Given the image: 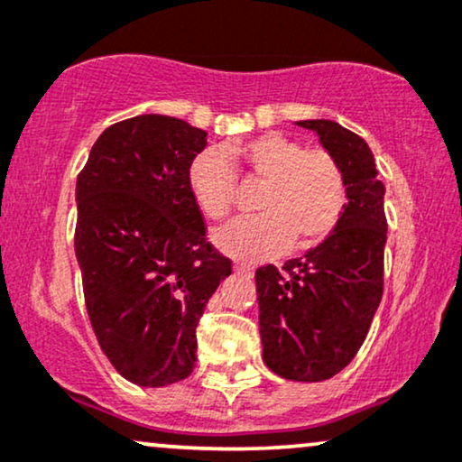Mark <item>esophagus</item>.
<instances>
[{
  "mask_svg": "<svg viewBox=\"0 0 462 462\" xmlns=\"http://www.w3.org/2000/svg\"><path fill=\"white\" fill-rule=\"evenodd\" d=\"M233 269H236L237 273H242V275H248V278H250V275L254 273V267H253V265H245V263H237V265L233 267Z\"/></svg>",
  "mask_w": 462,
  "mask_h": 462,
  "instance_id": "1",
  "label": "esophagus"
}]
</instances>
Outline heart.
Listing matches in <instances>:
<instances>
[{"instance_id": "heart-1", "label": "heart", "mask_w": 462, "mask_h": 462, "mask_svg": "<svg viewBox=\"0 0 462 462\" xmlns=\"http://www.w3.org/2000/svg\"><path fill=\"white\" fill-rule=\"evenodd\" d=\"M233 165L263 182L254 197L259 214L212 233V242L239 261H261L322 242L339 223L346 206V178L331 152L308 151L282 134L250 137L206 148L189 165V189L208 218H225L236 199Z\"/></svg>"}]
</instances>
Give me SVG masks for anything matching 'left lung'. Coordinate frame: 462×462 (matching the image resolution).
Here are the masks:
<instances>
[{"instance_id": "left-lung-1", "label": "left lung", "mask_w": 462, "mask_h": 462, "mask_svg": "<svg viewBox=\"0 0 462 462\" xmlns=\"http://www.w3.org/2000/svg\"><path fill=\"white\" fill-rule=\"evenodd\" d=\"M314 131L346 178L339 223L282 269H256L263 361L295 382H322L356 356L384 289V184L367 142L339 123L299 121Z\"/></svg>"}]
</instances>
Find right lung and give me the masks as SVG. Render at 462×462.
Listing matches in <instances>:
<instances>
[{"instance_id": "1", "label": "right lung", "mask_w": 462, "mask_h": 462, "mask_svg": "<svg viewBox=\"0 0 462 462\" xmlns=\"http://www.w3.org/2000/svg\"><path fill=\"white\" fill-rule=\"evenodd\" d=\"M208 134L142 114L93 143L76 182L74 248L88 319L125 380L176 384L193 374L195 328L231 261L206 242L189 165Z\"/></svg>"}]
</instances>
